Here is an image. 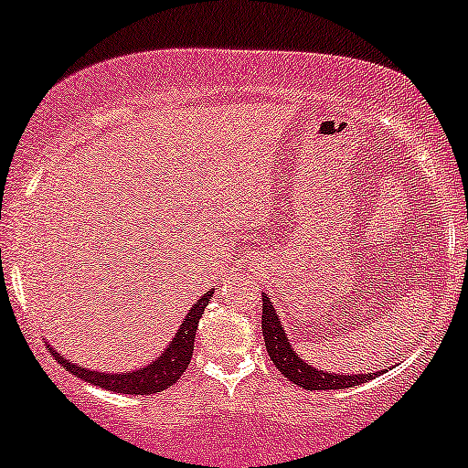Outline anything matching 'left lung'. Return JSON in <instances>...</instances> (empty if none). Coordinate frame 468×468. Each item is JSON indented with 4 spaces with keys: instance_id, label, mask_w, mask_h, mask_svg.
<instances>
[{
    "instance_id": "obj_1",
    "label": "left lung",
    "mask_w": 468,
    "mask_h": 468,
    "mask_svg": "<svg viewBox=\"0 0 468 468\" xmlns=\"http://www.w3.org/2000/svg\"><path fill=\"white\" fill-rule=\"evenodd\" d=\"M261 333H264L266 351H269V357L273 359L277 371H280L286 379H291L292 384H297V387L306 388V391L351 388L378 378V373L337 376V373L320 371V368L311 367L306 359L297 357L295 351L291 348V342L289 337H286L284 328L280 324V317H277V313L273 309V302H271V297H266V292L261 295Z\"/></svg>"
}]
</instances>
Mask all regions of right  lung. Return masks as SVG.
<instances>
[{
    "label": "right lung",
    "instance_id": "right-lung-1",
    "mask_svg": "<svg viewBox=\"0 0 468 468\" xmlns=\"http://www.w3.org/2000/svg\"><path fill=\"white\" fill-rule=\"evenodd\" d=\"M213 291L204 292L202 300L195 302V306L186 313L182 326L173 337L171 346L162 353L157 359H153L148 367L137 368L131 373H101V371H90V368L77 367V364L66 359L61 353L55 351L48 344V351L53 353V357L58 359L66 371L73 373L75 378L86 379V382L95 384V387L106 388V391L124 393V395H151L159 393L164 388L173 387L179 378L184 376V371L188 368L193 357V346H195V331H197L199 317H202L204 309L208 306Z\"/></svg>",
    "mask_w": 468,
    "mask_h": 468
}]
</instances>
